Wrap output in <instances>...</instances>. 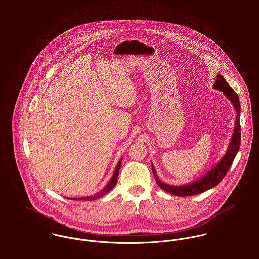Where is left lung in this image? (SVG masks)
Masks as SVG:
<instances>
[{
  "label": "left lung",
  "mask_w": 259,
  "mask_h": 259,
  "mask_svg": "<svg viewBox=\"0 0 259 259\" xmlns=\"http://www.w3.org/2000/svg\"><path fill=\"white\" fill-rule=\"evenodd\" d=\"M214 89H218L224 93V95L229 99L230 102L234 105L235 111H236V121H235V128L232 136V140L230 143V146L227 149L225 155L223 156L222 160L210 170L208 171L203 178H201L199 181L192 183L190 185H183V186H175V185H168L161 183L155 174V170L152 166V172L153 177L155 179L156 184L160 186L163 190L166 192H169L170 194H174L176 196H190L195 195L201 192H204L214 186L219 185L225 175L227 174L229 167L231 166L238 150L240 147V140H241V133H240V123H239V116H240V103L239 98L237 94L233 91V89L226 82L224 77L221 74H218L217 81L214 83Z\"/></svg>",
  "instance_id": "1"
}]
</instances>
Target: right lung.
<instances>
[{
    "label": "right lung",
    "mask_w": 259,
    "mask_h": 259,
    "mask_svg": "<svg viewBox=\"0 0 259 259\" xmlns=\"http://www.w3.org/2000/svg\"><path fill=\"white\" fill-rule=\"evenodd\" d=\"M120 164H121V159L118 161L117 165H116V168H115V171L113 172V176H112V179L111 180V182L108 184V185L101 191L99 192L98 194L94 195V196H87V197H78V198H72L74 200H89V201H92V200H95L99 197H102L104 194L108 193L109 191H111V189L113 188V186L116 184L117 182V176H118V171H119V168H120Z\"/></svg>",
    "instance_id": "add662e5"
}]
</instances>
